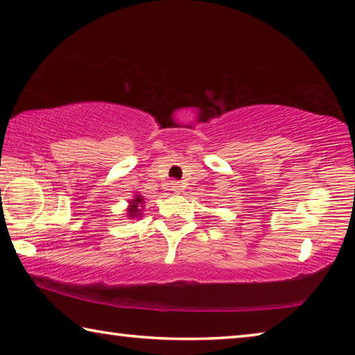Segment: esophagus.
Masks as SVG:
<instances>
[{
  "label": "esophagus",
  "instance_id": "obj_1",
  "mask_svg": "<svg viewBox=\"0 0 355 355\" xmlns=\"http://www.w3.org/2000/svg\"><path fill=\"white\" fill-rule=\"evenodd\" d=\"M171 188H172L173 191H177V189L180 188V184H178V182H171Z\"/></svg>",
  "mask_w": 355,
  "mask_h": 355
}]
</instances>
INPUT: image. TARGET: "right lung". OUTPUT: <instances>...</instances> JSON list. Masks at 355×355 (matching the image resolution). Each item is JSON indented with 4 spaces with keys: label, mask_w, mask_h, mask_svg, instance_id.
<instances>
[{
    "label": "right lung",
    "mask_w": 355,
    "mask_h": 355,
    "mask_svg": "<svg viewBox=\"0 0 355 355\" xmlns=\"http://www.w3.org/2000/svg\"><path fill=\"white\" fill-rule=\"evenodd\" d=\"M141 202H142V197H141V196H136V199H135L133 202H130L131 205H130V208H128V211H130L128 214H130V218H131V219L136 218V216L141 213V209H139Z\"/></svg>",
    "instance_id": "obj_1"
}]
</instances>
